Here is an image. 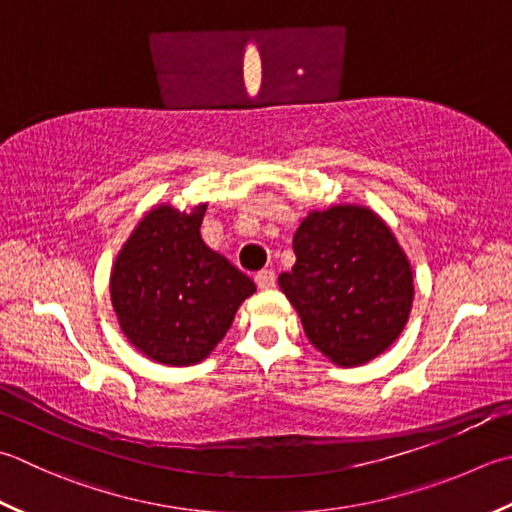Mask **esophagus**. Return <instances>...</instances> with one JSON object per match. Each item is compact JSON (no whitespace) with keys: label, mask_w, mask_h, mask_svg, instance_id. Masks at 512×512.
<instances>
[{"label":"esophagus","mask_w":512,"mask_h":512,"mask_svg":"<svg viewBox=\"0 0 512 512\" xmlns=\"http://www.w3.org/2000/svg\"><path fill=\"white\" fill-rule=\"evenodd\" d=\"M255 282L262 290H270V288H275L277 277H275L273 270H259V273L255 275Z\"/></svg>","instance_id":"esophagus-1"}]
</instances>
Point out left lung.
Here are the masks:
<instances>
[{
  "label": "left lung",
  "instance_id": "1",
  "mask_svg": "<svg viewBox=\"0 0 512 512\" xmlns=\"http://www.w3.org/2000/svg\"><path fill=\"white\" fill-rule=\"evenodd\" d=\"M297 262L279 288L308 342L335 366H362L402 335L413 308V268L375 210H310L293 237Z\"/></svg>",
  "mask_w": 512,
  "mask_h": 512
}]
</instances>
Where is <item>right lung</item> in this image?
Masks as SVG:
<instances>
[{
	"label": "right lung",
	"instance_id": "1",
	"mask_svg": "<svg viewBox=\"0 0 512 512\" xmlns=\"http://www.w3.org/2000/svg\"><path fill=\"white\" fill-rule=\"evenodd\" d=\"M204 213L206 204L150 208L110 270V302L122 333L157 364L202 362L257 290L253 279L204 244Z\"/></svg>",
	"mask_w": 512,
	"mask_h": 512
}]
</instances>
